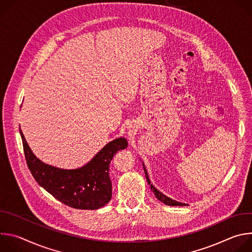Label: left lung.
Returning <instances> with one entry per match:
<instances>
[{"instance_id":"obj_1","label":"left lung","mask_w":252,"mask_h":252,"mask_svg":"<svg viewBox=\"0 0 252 252\" xmlns=\"http://www.w3.org/2000/svg\"><path fill=\"white\" fill-rule=\"evenodd\" d=\"M142 165H143V169H145L147 181H148L149 185H151V181H150V178H149V174H148V172H147V169H146V167H145V164L142 163ZM151 189L154 191L156 197H157L158 200H160L161 202H163L164 204H166V205H170V206H185V205H188L187 203L178 202V201H176V200H174V199H171L170 197L164 195L162 192H160L158 189H157L153 185H151Z\"/></svg>"}]
</instances>
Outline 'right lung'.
Wrapping results in <instances>:
<instances>
[{"mask_svg":"<svg viewBox=\"0 0 252 252\" xmlns=\"http://www.w3.org/2000/svg\"><path fill=\"white\" fill-rule=\"evenodd\" d=\"M27 164L33 178L55 198L77 209H97L112 198L110 163L114 156L127 147L125 137L105 145L87 164L63 169L46 164L31 151L20 127Z\"/></svg>","mask_w":252,"mask_h":252,"instance_id":"1","label":"right lung"}]
</instances>
